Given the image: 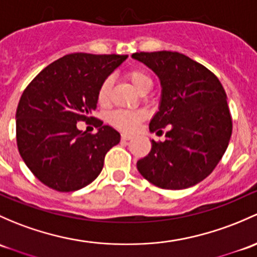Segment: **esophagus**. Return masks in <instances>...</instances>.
<instances>
[{"label": "esophagus", "mask_w": 257, "mask_h": 257, "mask_svg": "<svg viewBox=\"0 0 257 257\" xmlns=\"http://www.w3.org/2000/svg\"><path fill=\"white\" fill-rule=\"evenodd\" d=\"M132 138H133V137L129 136V134H125V133L121 134V140H123V142H126V140H131Z\"/></svg>", "instance_id": "34e87169"}]
</instances>
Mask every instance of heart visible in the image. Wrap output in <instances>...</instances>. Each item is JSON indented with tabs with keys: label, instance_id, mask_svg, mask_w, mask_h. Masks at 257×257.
<instances>
[{
	"label": "heart",
	"instance_id": "1",
	"mask_svg": "<svg viewBox=\"0 0 257 257\" xmlns=\"http://www.w3.org/2000/svg\"><path fill=\"white\" fill-rule=\"evenodd\" d=\"M126 79L132 82V85L136 87L138 92H142L143 90L151 88L153 80L143 69H132L125 74ZM110 86H112V80L107 77L103 82L101 83L97 92V99L101 104L107 103L108 97H109ZM145 118V113L143 110H117L110 115V121L114 124L117 128L125 132H132L134 128Z\"/></svg>",
	"mask_w": 257,
	"mask_h": 257
}]
</instances>
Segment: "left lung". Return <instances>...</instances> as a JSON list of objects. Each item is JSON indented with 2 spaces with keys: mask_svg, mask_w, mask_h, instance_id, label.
Wrapping results in <instances>:
<instances>
[{
  "mask_svg": "<svg viewBox=\"0 0 257 257\" xmlns=\"http://www.w3.org/2000/svg\"><path fill=\"white\" fill-rule=\"evenodd\" d=\"M132 58L153 70L163 88L150 132L169 129L165 142L151 140L150 153L138 161V170L165 190L197 185L223 158L233 131L220 81L206 66L177 51H143Z\"/></svg>",
  "mask_w": 257,
  "mask_h": 257,
  "instance_id": "1",
  "label": "left lung"
}]
</instances>
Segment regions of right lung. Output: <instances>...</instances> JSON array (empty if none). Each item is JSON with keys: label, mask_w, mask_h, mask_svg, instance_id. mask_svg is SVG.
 Wrapping results in <instances>:
<instances>
[{"label": "right lung", "mask_w": 257, "mask_h": 257, "mask_svg": "<svg viewBox=\"0 0 257 257\" xmlns=\"http://www.w3.org/2000/svg\"><path fill=\"white\" fill-rule=\"evenodd\" d=\"M128 55L74 53L48 65L23 91L16 112L20 154L40 182L59 192L77 191L101 174L120 134L92 117L101 83ZM95 119L97 134L77 121Z\"/></svg>", "instance_id": "obj_1"}]
</instances>
